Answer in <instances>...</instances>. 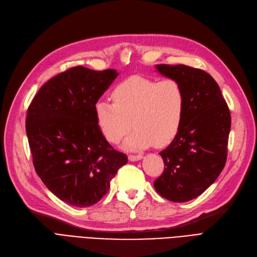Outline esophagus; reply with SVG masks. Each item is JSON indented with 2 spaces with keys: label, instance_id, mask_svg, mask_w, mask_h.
<instances>
[{
  "label": "esophagus",
  "instance_id": "34e87169",
  "mask_svg": "<svg viewBox=\"0 0 257 257\" xmlns=\"http://www.w3.org/2000/svg\"><path fill=\"white\" fill-rule=\"evenodd\" d=\"M143 155H128V159L131 162H136V161H140V159H143Z\"/></svg>",
  "mask_w": 257,
  "mask_h": 257
}]
</instances>
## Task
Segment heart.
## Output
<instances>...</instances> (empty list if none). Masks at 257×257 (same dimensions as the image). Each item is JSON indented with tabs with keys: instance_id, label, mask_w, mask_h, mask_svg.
<instances>
[{
	"instance_id": "obj_1",
	"label": "heart",
	"mask_w": 257,
	"mask_h": 257,
	"mask_svg": "<svg viewBox=\"0 0 257 257\" xmlns=\"http://www.w3.org/2000/svg\"><path fill=\"white\" fill-rule=\"evenodd\" d=\"M111 96L113 102L99 100L94 104L98 126L111 144H118L127 134L131 123L134 131L124 141V148L131 151L153 144L156 147L166 146L181 130L186 95L176 79L157 82L131 76L116 86Z\"/></svg>"
}]
</instances>
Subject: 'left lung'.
Returning <instances> with one entry per match:
<instances>
[{"label": "left lung", "instance_id": "1", "mask_svg": "<svg viewBox=\"0 0 257 257\" xmlns=\"http://www.w3.org/2000/svg\"><path fill=\"white\" fill-rule=\"evenodd\" d=\"M157 71L183 86L186 107L180 132L159 153L163 174L155 190L172 202L199 197L223 170L227 157L231 113L215 79L185 65H156Z\"/></svg>", "mask_w": 257, "mask_h": 257}]
</instances>
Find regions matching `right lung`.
Here are the masks:
<instances>
[{
	"label": "right lung",
	"mask_w": 257,
	"mask_h": 257,
	"mask_svg": "<svg viewBox=\"0 0 257 257\" xmlns=\"http://www.w3.org/2000/svg\"><path fill=\"white\" fill-rule=\"evenodd\" d=\"M118 74L73 67L49 79L29 106L25 128L35 170L70 205L98 203L127 163L105 139L94 114L95 102Z\"/></svg>",
	"instance_id": "add662e5"
}]
</instances>
